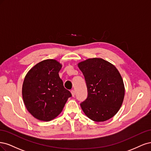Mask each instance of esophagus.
I'll list each match as a JSON object with an SVG mask.
<instances>
[{"label": "esophagus", "instance_id": "34e87169", "mask_svg": "<svg viewBox=\"0 0 151 151\" xmlns=\"http://www.w3.org/2000/svg\"><path fill=\"white\" fill-rule=\"evenodd\" d=\"M71 93L73 96H74L75 95V90H71Z\"/></svg>", "mask_w": 151, "mask_h": 151}]
</instances>
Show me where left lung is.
Here are the masks:
<instances>
[{"label": "left lung", "instance_id": "obj_1", "mask_svg": "<svg viewBox=\"0 0 151 151\" xmlns=\"http://www.w3.org/2000/svg\"><path fill=\"white\" fill-rule=\"evenodd\" d=\"M78 67L87 87L86 99L80 104L85 115L95 122H104L117 113L122 104L125 88L117 69L101 58L82 61Z\"/></svg>", "mask_w": 151, "mask_h": 151}]
</instances>
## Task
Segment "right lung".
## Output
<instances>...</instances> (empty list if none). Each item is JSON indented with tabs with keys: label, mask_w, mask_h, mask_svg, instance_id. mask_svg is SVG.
<instances>
[{
	"label": "right lung",
	"mask_w": 151,
	"mask_h": 151,
	"mask_svg": "<svg viewBox=\"0 0 151 151\" xmlns=\"http://www.w3.org/2000/svg\"><path fill=\"white\" fill-rule=\"evenodd\" d=\"M61 67L55 60H44L29 71L24 78V104L29 112L38 120L47 122L54 119L72 96L58 74Z\"/></svg>",
	"instance_id": "obj_1"
}]
</instances>
